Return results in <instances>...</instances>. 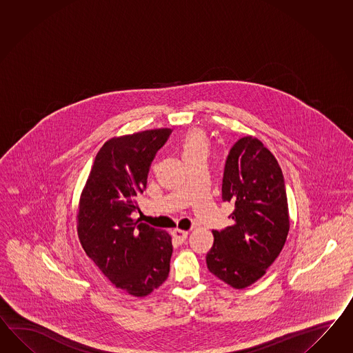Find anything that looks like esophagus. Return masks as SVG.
<instances>
[{
	"mask_svg": "<svg viewBox=\"0 0 353 353\" xmlns=\"http://www.w3.org/2000/svg\"><path fill=\"white\" fill-rule=\"evenodd\" d=\"M172 236L174 240L177 241V242H183V241L188 239V231H182V230H179V228H176V230H173Z\"/></svg>",
	"mask_w": 353,
	"mask_h": 353,
	"instance_id": "1",
	"label": "esophagus"
}]
</instances>
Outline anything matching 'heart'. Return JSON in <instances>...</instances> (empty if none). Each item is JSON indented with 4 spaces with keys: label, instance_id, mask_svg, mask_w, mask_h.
<instances>
[{
    "label": "heart",
    "instance_id": "1",
    "mask_svg": "<svg viewBox=\"0 0 353 353\" xmlns=\"http://www.w3.org/2000/svg\"><path fill=\"white\" fill-rule=\"evenodd\" d=\"M180 148L183 159L207 154L208 137L205 131L198 128L189 130L181 140Z\"/></svg>",
    "mask_w": 353,
    "mask_h": 353
}]
</instances>
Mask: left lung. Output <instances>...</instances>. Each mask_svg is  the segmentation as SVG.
Listing matches in <instances>:
<instances>
[{"mask_svg":"<svg viewBox=\"0 0 353 353\" xmlns=\"http://www.w3.org/2000/svg\"><path fill=\"white\" fill-rule=\"evenodd\" d=\"M222 198L234 204L232 224L213 231L208 269L224 283L242 290L265 274L290 231L283 173L259 139L241 138L230 150Z\"/></svg>","mask_w":353,"mask_h":353,"instance_id":"1","label":"left lung"}]
</instances>
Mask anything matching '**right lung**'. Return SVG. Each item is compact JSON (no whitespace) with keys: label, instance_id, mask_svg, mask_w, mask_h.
Instances as JSON below:
<instances>
[{"label":"right lung","instance_id":"right-lung-1","mask_svg":"<svg viewBox=\"0 0 353 353\" xmlns=\"http://www.w3.org/2000/svg\"><path fill=\"white\" fill-rule=\"evenodd\" d=\"M171 129L145 130L107 140L97 153L78 208L80 243L117 288L144 297L170 273L172 239L134 221L149 167Z\"/></svg>","mask_w":353,"mask_h":353}]
</instances>
